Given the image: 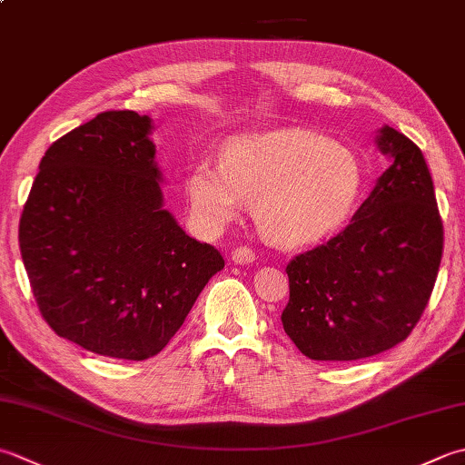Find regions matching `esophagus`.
Instances as JSON below:
<instances>
[{
	"instance_id": "1",
	"label": "esophagus",
	"mask_w": 465,
	"mask_h": 465,
	"mask_svg": "<svg viewBox=\"0 0 465 465\" xmlns=\"http://www.w3.org/2000/svg\"><path fill=\"white\" fill-rule=\"evenodd\" d=\"M232 260L235 263H240V266H245V263H252L256 260V252H253L250 245H240V248H235L232 252Z\"/></svg>"
}]
</instances>
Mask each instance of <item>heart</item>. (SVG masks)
<instances>
[{"mask_svg": "<svg viewBox=\"0 0 465 465\" xmlns=\"http://www.w3.org/2000/svg\"><path fill=\"white\" fill-rule=\"evenodd\" d=\"M362 191L365 167L357 153L304 129L233 136L220 165L197 163L187 175L191 212L205 230H220L243 202L253 203L260 232L284 248L341 232Z\"/></svg>", "mask_w": 465, "mask_h": 465, "instance_id": "heart-1", "label": "heart"}]
</instances>
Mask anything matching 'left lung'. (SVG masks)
<instances>
[{
	"mask_svg": "<svg viewBox=\"0 0 465 465\" xmlns=\"http://www.w3.org/2000/svg\"><path fill=\"white\" fill-rule=\"evenodd\" d=\"M379 147L393 159L354 220L288 262L282 326L314 361H359L403 342L438 280L443 223L421 149L393 126Z\"/></svg>",
	"mask_w": 465,
	"mask_h": 465,
	"instance_id": "1",
	"label": "left lung"
}]
</instances>
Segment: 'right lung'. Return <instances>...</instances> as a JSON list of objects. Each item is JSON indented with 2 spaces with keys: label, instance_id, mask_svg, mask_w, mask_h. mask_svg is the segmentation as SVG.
<instances>
[{
  "label": "right lung",
  "instance_id": "right-lung-1",
  "mask_svg": "<svg viewBox=\"0 0 465 465\" xmlns=\"http://www.w3.org/2000/svg\"><path fill=\"white\" fill-rule=\"evenodd\" d=\"M151 118L106 111L40 161L20 250L45 324L103 357L144 361L175 336L220 252L163 209Z\"/></svg>",
  "mask_w": 465,
  "mask_h": 465
}]
</instances>
